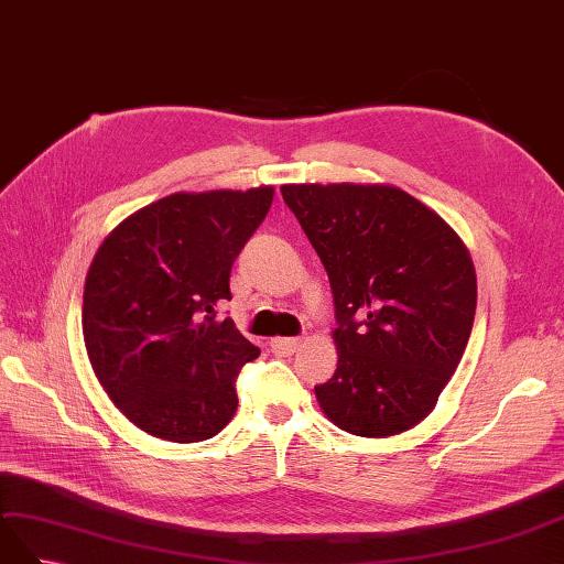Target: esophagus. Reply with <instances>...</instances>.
Here are the masks:
<instances>
[{"label": "esophagus", "mask_w": 564, "mask_h": 564, "mask_svg": "<svg viewBox=\"0 0 564 564\" xmlns=\"http://www.w3.org/2000/svg\"><path fill=\"white\" fill-rule=\"evenodd\" d=\"M269 346H271L273 352H276V356L288 358V356H293V352L300 350V346H303V338H281V336H276V338H271Z\"/></svg>", "instance_id": "obj_1"}]
</instances>
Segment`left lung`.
I'll list each match as a JSON object with an SVG mask.
<instances>
[{
    "instance_id": "8db88e82",
    "label": "left lung",
    "mask_w": 564,
    "mask_h": 564,
    "mask_svg": "<svg viewBox=\"0 0 564 564\" xmlns=\"http://www.w3.org/2000/svg\"><path fill=\"white\" fill-rule=\"evenodd\" d=\"M283 202L329 273L336 372L314 394L334 425L391 437L427 417L476 317L466 245L391 185H283Z\"/></svg>"
}]
</instances>
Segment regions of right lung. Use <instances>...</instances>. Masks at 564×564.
<instances>
[{
    "label": "right lung",
    "instance_id": "add662e5",
    "mask_svg": "<svg viewBox=\"0 0 564 564\" xmlns=\"http://www.w3.org/2000/svg\"><path fill=\"white\" fill-rule=\"evenodd\" d=\"M273 187L177 192L102 240L84 285V344L98 382L153 437L202 442L238 409L235 377L259 348L216 319L230 269Z\"/></svg>",
    "mask_w": 564,
    "mask_h": 564
}]
</instances>
